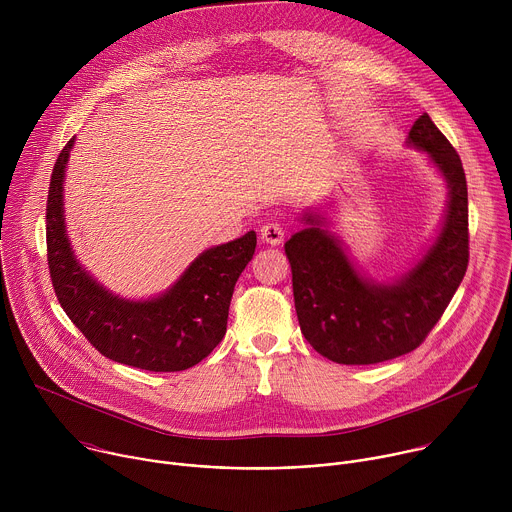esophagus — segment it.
<instances>
[{
  "label": "esophagus",
  "mask_w": 512,
  "mask_h": 512,
  "mask_svg": "<svg viewBox=\"0 0 512 512\" xmlns=\"http://www.w3.org/2000/svg\"><path fill=\"white\" fill-rule=\"evenodd\" d=\"M261 239L267 243V245H279L283 241V227L279 223H265L261 227Z\"/></svg>",
  "instance_id": "34e87169"
}]
</instances>
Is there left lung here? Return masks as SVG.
Returning <instances> with one entry per match:
<instances>
[{
	"label": "left lung",
	"mask_w": 512,
	"mask_h": 512,
	"mask_svg": "<svg viewBox=\"0 0 512 512\" xmlns=\"http://www.w3.org/2000/svg\"><path fill=\"white\" fill-rule=\"evenodd\" d=\"M407 143L425 152L448 182L444 225L427 253L397 281L362 277L320 214L306 212V229L291 235L294 302L302 334L338 364H375L415 350L442 318L468 269V186L462 160L423 113Z\"/></svg>",
	"instance_id": "obj_1"
}]
</instances>
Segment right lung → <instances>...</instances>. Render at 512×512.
Here are the masks:
<instances>
[{
    "label": "right lung",
    "instance_id": "right-lung-1",
    "mask_svg": "<svg viewBox=\"0 0 512 512\" xmlns=\"http://www.w3.org/2000/svg\"><path fill=\"white\" fill-rule=\"evenodd\" d=\"M75 137L60 152L48 188L46 249L54 294L83 336L127 367L176 373L206 358L227 332L235 283L257 245L255 231L200 253L162 296H113L77 261L64 227L62 184Z\"/></svg>",
    "mask_w": 512,
    "mask_h": 512
}]
</instances>
